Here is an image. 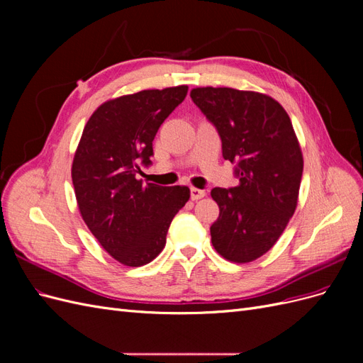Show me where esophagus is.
Masks as SVG:
<instances>
[{
	"mask_svg": "<svg viewBox=\"0 0 363 363\" xmlns=\"http://www.w3.org/2000/svg\"><path fill=\"white\" fill-rule=\"evenodd\" d=\"M203 196H206V191L199 189V188H191V200L192 201L200 200V199H203Z\"/></svg>",
	"mask_w": 363,
	"mask_h": 363,
	"instance_id": "esophagus-1",
	"label": "esophagus"
}]
</instances>
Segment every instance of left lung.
<instances>
[{"label":"left lung","mask_w":363,"mask_h":363,"mask_svg":"<svg viewBox=\"0 0 363 363\" xmlns=\"http://www.w3.org/2000/svg\"><path fill=\"white\" fill-rule=\"evenodd\" d=\"M192 101L216 127L223 157L239 184L213 188L219 216L212 244L224 259L248 263L269 251L298 203L303 155L291 118L274 98L232 87H195Z\"/></svg>","instance_id":"1"}]
</instances>
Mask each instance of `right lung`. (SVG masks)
I'll return each mask as SVG.
<instances>
[{"label":"right lung","instance_id":"add662e5","mask_svg":"<svg viewBox=\"0 0 363 363\" xmlns=\"http://www.w3.org/2000/svg\"><path fill=\"white\" fill-rule=\"evenodd\" d=\"M188 86L148 89L103 103L84 125L72 162V184L83 221L100 245L125 267L156 259L172 218L188 203V186L138 179L151 163L159 127Z\"/></svg>","mask_w":363,"mask_h":363}]
</instances>
